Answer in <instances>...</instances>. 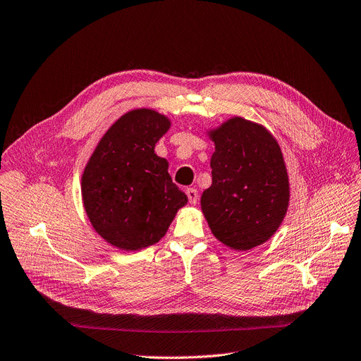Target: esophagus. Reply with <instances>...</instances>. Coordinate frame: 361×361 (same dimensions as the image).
Here are the masks:
<instances>
[{
	"instance_id": "1",
	"label": "esophagus",
	"mask_w": 361,
	"mask_h": 361,
	"mask_svg": "<svg viewBox=\"0 0 361 361\" xmlns=\"http://www.w3.org/2000/svg\"><path fill=\"white\" fill-rule=\"evenodd\" d=\"M185 195H187V197H189V202L192 203V205H196L197 199H199L197 190H196V189H187V190H185Z\"/></svg>"
}]
</instances>
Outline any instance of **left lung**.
I'll use <instances>...</instances> for the list:
<instances>
[{
  "label": "left lung",
  "mask_w": 361,
  "mask_h": 361,
  "mask_svg": "<svg viewBox=\"0 0 361 361\" xmlns=\"http://www.w3.org/2000/svg\"><path fill=\"white\" fill-rule=\"evenodd\" d=\"M207 133L215 152L200 208L214 236L243 252L271 239L283 223L290 199L283 153L264 125L242 116Z\"/></svg>",
  "instance_id": "obj_1"
}]
</instances>
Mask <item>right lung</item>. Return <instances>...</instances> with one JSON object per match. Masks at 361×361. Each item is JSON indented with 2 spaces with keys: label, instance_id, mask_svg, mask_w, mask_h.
<instances>
[{
  "label": "right lung",
  "instance_id": "obj_1",
  "mask_svg": "<svg viewBox=\"0 0 361 361\" xmlns=\"http://www.w3.org/2000/svg\"><path fill=\"white\" fill-rule=\"evenodd\" d=\"M169 128L171 119L154 109H133L103 134L84 168V209L114 247L133 252L158 243L187 205L168 174V161L154 153Z\"/></svg>",
  "mask_w": 361,
  "mask_h": 361
}]
</instances>
